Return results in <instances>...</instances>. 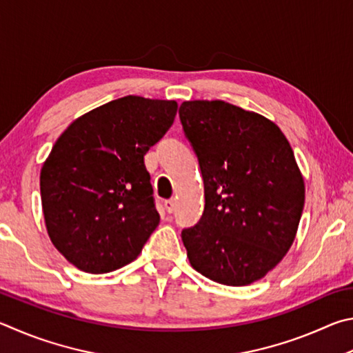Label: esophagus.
I'll return each mask as SVG.
<instances>
[{"mask_svg": "<svg viewBox=\"0 0 353 353\" xmlns=\"http://www.w3.org/2000/svg\"><path fill=\"white\" fill-rule=\"evenodd\" d=\"M164 206H165V211L167 212H169V214H172L173 211H175V200H173V199H170V200H165L164 201Z\"/></svg>", "mask_w": 353, "mask_h": 353, "instance_id": "34e87169", "label": "esophagus"}]
</instances>
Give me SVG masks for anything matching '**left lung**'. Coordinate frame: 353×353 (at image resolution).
<instances>
[{
    "mask_svg": "<svg viewBox=\"0 0 353 353\" xmlns=\"http://www.w3.org/2000/svg\"><path fill=\"white\" fill-rule=\"evenodd\" d=\"M184 136L199 158L205 211L181 232L192 267L242 287L273 270L292 246L304 208V180L281 128L223 101L180 107Z\"/></svg>",
    "mask_w": 353,
    "mask_h": 353,
    "instance_id": "8db88e82",
    "label": "left lung"
}]
</instances>
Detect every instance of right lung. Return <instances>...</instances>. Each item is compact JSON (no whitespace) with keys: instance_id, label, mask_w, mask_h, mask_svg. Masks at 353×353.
<instances>
[{"instance_id":"right-lung-1","label":"right lung","mask_w":353,"mask_h":353,"mask_svg":"<svg viewBox=\"0 0 353 353\" xmlns=\"http://www.w3.org/2000/svg\"><path fill=\"white\" fill-rule=\"evenodd\" d=\"M178 105L125 96L74 121L41 167L46 230L68 262L91 274L133 262L159 223L144 154Z\"/></svg>"}]
</instances>
